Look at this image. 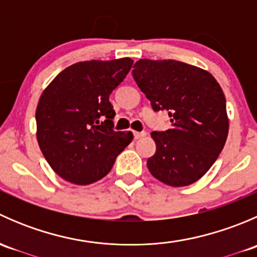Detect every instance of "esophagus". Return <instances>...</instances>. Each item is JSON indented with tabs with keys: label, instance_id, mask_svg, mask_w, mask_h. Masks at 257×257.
Masks as SVG:
<instances>
[{
	"label": "esophagus",
	"instance_id": "1",
	"mask_svg": "<svg viewBox=\"0 0 257 257\" xmlns=\"http://www.w3.org/2000/svg\"><path fill=\"white\" fill-rule=\"evenodd\" d=\"M133 134H134V138L136 139H141V138H143V137L147 136V133H145V132H133Z\"/></svg>",
	"mask_w": 257,
	"mask_h": 257
}]
</instances>
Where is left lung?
<instances>
[{"instance_id":"1","label":"left lung","mask_w":257,"mask_h":257,"mask_svg":"<svg viewBox=\"0 0 257 257\" xmlns=\"http://www.w3.org/2000/svg\"><path fill=\"white\" fill-rule=\"evenodd\" d=\"M133 78L155 112L167 110L172 128L153 132L157 152L147 165L154 178L186 186L211 168L229 132L226 100L216 79L204 69L174 59H139Z\"/></svg>"}]
</instances>
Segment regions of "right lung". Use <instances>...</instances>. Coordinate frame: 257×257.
Here are the masks:
<instances>
[{"mask_svg":"<svg viewBox=\"0 0 257 257\" xmlns=\"http://www.w3.org/2000/svg\"><path fill=\"white\" fill-rule=\"evenodd\" d=\"M132 66L131 58L78 62L43 90L36 109L37 141L64 180L87 185L104 178L133 139L132 132L114 131L109 102Z\"/></svg>","mask_w":257,"mask_h":257,"instance_id":"1","label":"right lung"}]
</instances>
